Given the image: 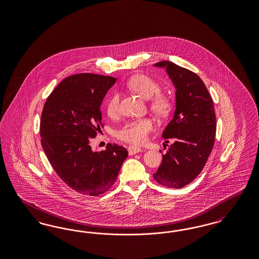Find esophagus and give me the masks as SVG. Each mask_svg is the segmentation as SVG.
<instances>
[{"mask_svg":"<svg viewBox=\"0 0 259 259\" xmlns=\"http://www.w3.org/2000/svg\"><path fill=\"white\" fill-rule=\"evenodd\" d=\"M141 151H142V148H136V147H132V146H130V147L128 148V152H129L130 155L139 153V152H141Z\"/></svg>","mask_w":259,"mask_h":259,"instance_id":"obj_1","label":"esophagus"}]
</instances>
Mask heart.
I'll return each mask as SVG.
<instances>
[{
	"label": "heart",
	"mask_w": 259,
	"mask_h": 259,
	"mask_svg": "<svg viewBox=\"0 0 259 259\" xmlns=\"http://www.w3.org/2000/svg\"><path fill=\"white\" fill-rule=\"evenodd\" d=\"M127 87L145 99H149L150 110L159 116H167L172 110V101L170 95L161 93L158 83L146 74H136L132 76L128 82ZM119 96L113 94L109 99L107 104V112L113 116L118 112ZM154 128V123L150 118H139L125 124L117 132V137L125 142L132 145H142L148 139V133Z\"/></svg>",
	"instance_id": "b5f03b06"
}]
</instances>
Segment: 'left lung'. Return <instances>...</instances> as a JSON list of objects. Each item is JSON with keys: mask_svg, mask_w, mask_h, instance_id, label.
Returning <instances> with one entry per match:
<instances>
[{"mask_svg": "<svg viewBox=\"0 0 259 259\" xmlns=\"http://www.w3.org/2000/svg\"><path fill=\"white\" fill-rule=\"evenodd\" d=\"M153 66L166 69L176 89V110L162 133L171 145L153 174L160 185L182 188L203 170L213 147L217 120L212 99L203 80L193 72L170 61Z\"/></svg>", "mask_w": 259, "mask_h": 259, "instance_id": "8db88e82", "label": "left lung"}]
</instances>
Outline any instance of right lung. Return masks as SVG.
I'll list each match as a JSON object with an SVG mask.
<instances>
[{"label":"right lung","mask_w":259,"mask_h":259,"mask_svg":"<svg viewBox=\"0 0 259 259\" xmlns=\"http://www.w3.org/2000/svg\"><path fill=\"white\" fill-rule=\"evenodd\" d=\"M115 80L101 74L71 75L51 92L41 113V146L50 165L66 185L84 195L108 191L128 156L115 144L101 151L90 146L102 124V102Z\"/></svg>","instance_id":"right-lung-1"}]
</instances>
